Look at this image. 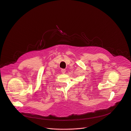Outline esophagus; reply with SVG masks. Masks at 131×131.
I'll list each match as a JSON object with an SVG mask.
<instances>
[{"label": "esophagus", "mask_w": 131, "mask_h": 131, "mask_svg": "<svg viewBox=\"0 0 131 131\" xmlns=\"http://www.w3.org/2000/svg\"><path fill=\"white\" fill-rule=\"evenodd\" d=\"M61 72H62L63 74H64V73H66V69H61Z\"/></svg>", "instance_id": "obj_1"}]
</instances>
